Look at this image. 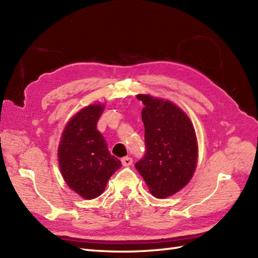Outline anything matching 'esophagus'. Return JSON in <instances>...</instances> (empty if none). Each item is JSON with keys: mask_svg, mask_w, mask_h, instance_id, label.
Returning a JSON list of instances; mask_svg holds the SVG:
<instances>
[{"mask_svg": "<svg viewBox=\"0 0 258 258\" xmlns=\"http://www.w3.org/2000/svg\"><path fill=\"white\" fill-rule=\"evenodd\" d=\"M132 163H133V158H132V157L126 156V157H123V158H122V164H123L124 166L132 165Z\"/></svg>", "mask_w": 258, "mask_h": 258, "instance_id": "34e87169", "label": "esophagus"}]
</instances>
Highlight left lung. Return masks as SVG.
Listing matches in <instances>:
<instances>
[{
	"mask_svg": "<svg viewBox=\"0 0 258 258\" xmlns=\"http://www.w3.org/2000/svg\"><path fill=\"white\" fill-rule=\"evenodd\" d=\"M143 102L146 152L135 167L157 199L172 196L193 177L197 165V139L189 117L174 103L149 94Z\"/></svg>",
	"mask_w": 258,
	"mask_h": 258,
	"instance_id": "left-lung-1",
	"label": "left lung"
}]
</instances>
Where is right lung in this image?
Wrapping results in <instances>:
<instances>
[{"mask_svg": "<svg viewBox=\"0 0 258 258\" xmlns=\"http://www.w3.org/2000/svg\"><path fill=\"white\" fill-rule=\"evenodd\" d=\"M104 111L102 104L82 108L69 120L59 141L58 165L65 182L86 200L100 196L109 177L122 166L111 155L97 120Z\"/></svg>", "mask_w": 258, "mask_h": 258, "instance_id": "add662e5", "label": "right lung"}]
</instances>
